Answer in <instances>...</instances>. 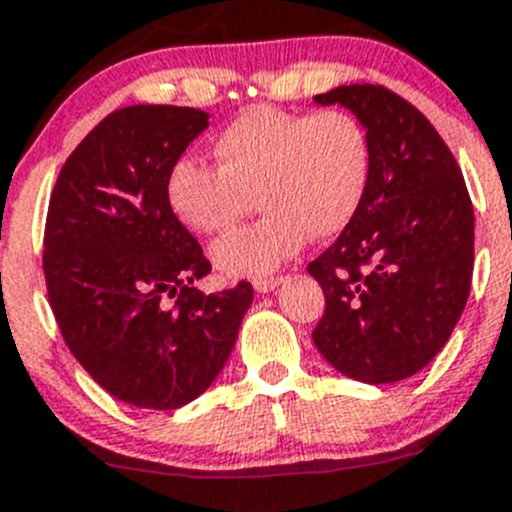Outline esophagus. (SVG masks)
Masks as SVG:
<instances>
[{
  "label": "esophagus",
  "mask_w": 512,
  "mask_h": 512,
  "mask_svg": "<svg viewBox=\"0 0 512 512\" xmlns=\"http://www.w3.org/2000/svg\"><path fill=\"white\" fill-rule=\"evenodd\" d=\"M283 283V276H258L254 278V288L258 293H268Z\"/></svg>",
  "instance_id": "1"
}]
</instances>
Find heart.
<instances>
[{"label":"heart","mask_w":512,"mask_h":512,"mask_svg":"<svg viewBox=\"0 0 512 512\" xmlns=\"http://www.w3.org/2000/svg\"><path fill=\"white\" fill-rule=\"evenodd\" d=\"M217 167L182 155L167 167L170 214L197 236L229 229L256 194L261 217L212 246L224 276L258 278L355 221L372 182L365 123L342 108L315 113L251 105L214 135Z\"/></svg>","instance_id":"obj_1"}]
</instances>
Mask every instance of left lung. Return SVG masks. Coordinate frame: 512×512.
<instances>
[{
    "mask_svg": "<svg viewBox=\"0 0 512 512\" xmlns=\"http://www.w3.org/2000/svg\"><path fill=\"white\" fill-rule=\"evenodd\" d=\"M365 123L374 167L355 221L308 263L325 293L313 340L337 372L367 384L429 365L466 308L473 204L461 167L409 100L372 83L315 96Z\"/></svg>",
    "mask_w": 512,
    "mask_h": 512,
    "instance_id": "1",
    "label": "left lung"
}]
</instances>
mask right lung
<instances>
[{"instance_id":"right-lung-1","label":"right lung","mask_w":512,"mask_h":512,"mask_svg":"<svg viewBox=\"0 0 512 512\" xmlns=\"http://www.w3.org/2000/svg\"><path fill=\"white\" fill-rule=\"evenodd\" d=\"M179 105L113 110L63 162L44 229V278L71 355L125 404L177 409L229 360L249 281L202 293L212 271L165 202L167 167L207 128Z\"/></svg>"}]
</instances>
